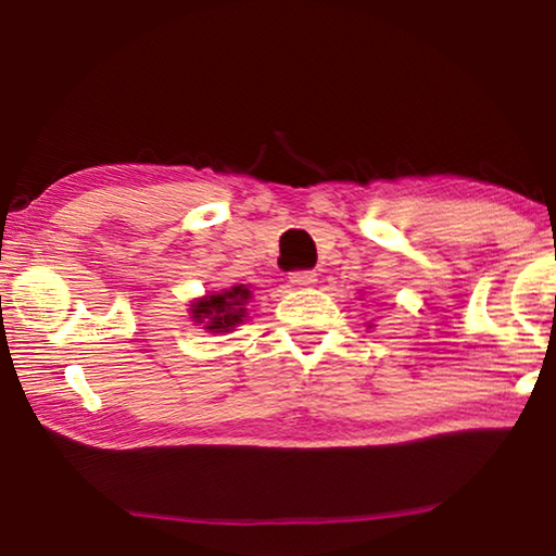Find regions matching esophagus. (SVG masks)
I'll return each instance as SVG.
<instances>
[{
    "label": "esophagus",
    "mask_w": 556,
    "mask_h": 556,
    "mask_svg": "<svg viewBox=\"0 0 556 556\" xmlns=\"http://www.w3.org/2000/svg\"><path fill=\"white\" fill-rule=\"evenodd\" d=\"M289 281L294 287H312L316 281V275H314V271H308V269H299V271H291Z\"/></svg>",
    "instance_id": "esophagus-1"
}]
</instances>
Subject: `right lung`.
Returning a JSON list of instances; mask_svg holds the SVG:
<instances>
[{
	"label": "right lung",
	"mask_w": 556,
	"mask_h": 556,
	"mask_svg": "<svg viewBox=\"0 0 556 556\" xmlns=\"http://www.w3.org/2000/svg\"><path fill=\"white\" fill-rule=\"evenodd\" d=\"M252 299L250 289L244 285L215 291L203 299L193 301L191 318L195 324H203L205 331L211 333H228L235 326L242 324V318L248 316V301Z\"/></svg>",
	"instance_id": "1"
}]
</instances>
